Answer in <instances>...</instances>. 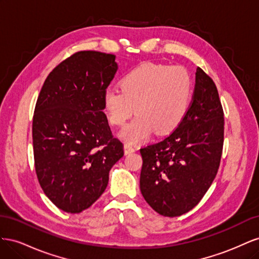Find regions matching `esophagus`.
I'll use <instances>...</instances> for the list:
<instances>
[{"label":"esophagus","instance_id":"obj_1","mask_svg":"<svg viewBox=\"0 0 259 259\" xmlns=\"http://www.w3.org/2000/svg\"><path fill=\"white\" fill-rule=\"evenodd\" d=\"M124 151H125V153H126V154L133 153V152L136 151V147H134L132 144L126 143V144L124 145Z\"/></svg>","mask_w":259,"mask_h":259}]
</instances>
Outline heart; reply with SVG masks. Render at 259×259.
Listing matches in <instances>:
<instances>
[{
	"label": "heart",
	"mask_w": 259,
	"mask_h": 259,
	"mask_svg": "<svg viewBox=\"0 0 259 259\" xmlns=\"http://www.w3.org/2000/svg\"><path fill=\"white\" fill-rule=\"evenodd\" d=\"M121 88L104 93V107L111 124L122 126L135 112L120 136L138 144L156 132L163 135L176 128L192 99V77L183 66L147 62L123 76Z\"/></svg>",
	"instance_id": "1"
}]
</instances>
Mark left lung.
Segmentation results:
<instances>
[{"instance_id":"left-lung-1","label":"left lung","mask_w":259,"mask_h":259,"mask_svg":"<svg viewBox=\"0 0 259 259\" xmlns=\"http://www.w3.org/2000/svg\"><path fill=\"white\" fill-rule=\"evenodd\" d=\"M224 124L216 85L198 67L192 101L183 121L161 142L140 149V191L156 213L180 216L204 197L221 163Z\"/></svg>"}]
</instances>
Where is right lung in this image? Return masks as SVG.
Masks as SVG:
<instances>
[{
	"label": "right lung",
	"mask_w": 259,
	"mask_h": 259,
	"mask_svg": "<svg viewBox=\"0 0 259 259\" xmlns=\"http://www.w3.org/2000/svg\"><path fill=\"white\" fill-rule=\"evenodd\" d=\"M117 70L115 56L73 54L46 77L32 122L35 173L58 208L81 213L104 193L123 154L104 112V93Z\"/></svg>",
	"instance_id": "right-lung-1"
}]
</instances>
